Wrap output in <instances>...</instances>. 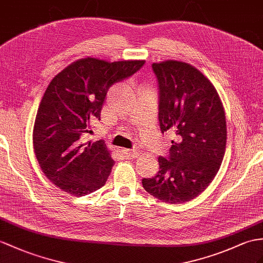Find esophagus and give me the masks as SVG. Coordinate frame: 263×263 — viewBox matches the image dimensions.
Returning <instances> with one entry per match:
<instances>
[{
    "label": "esophagus",
    "mask_w": 263,
    "mask_h": 263,
    "mask_svg": "<svg viewBox=\"0 0 263 263\" xmlns=\"http://www.w3.org/2000/svg\"><path fill=\"white\" fill-rule=\"evenodd\" d=\"M123 154L125 155V157H127L128 159H133V158H136L139 155V152L135 151V149H123Z\"/></svg>",
    "instance_id": "obj_1"
}]
</instances>
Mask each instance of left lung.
Wrapping results in <instances>:
<instances>
[{"label":"left lung","instance_id":"1","mask_svg":"<svg viewBox=\"0 0 263 263\" xmlns=\"http://www.w3.org/2000/svg\"><path fill=\"white\" fill-rule=\"evenodd\" d=\"M159 86L161 130L175 134L170 161L159 157L156 176L143 186L165 203L182 204L208 189L220 170L227 147V120L213 83L190 63H153Z\"/></svg>","mask_w":263,"mask_h":263}]
</instances>
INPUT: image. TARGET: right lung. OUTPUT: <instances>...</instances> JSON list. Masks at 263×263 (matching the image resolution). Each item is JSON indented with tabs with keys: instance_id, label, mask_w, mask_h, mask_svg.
<instances>
[{
	"instance_id": "right-lung-1",
	"label": "right lung",
	"mask_w": 263,
	"mask_h": 263,
	"mask_svg": "<svg viewBox=\"0 0 263 263\" xmlns=\"http://www.w3.org/2000/svg\"><path fill=\"white\" fill-rule=\"evenodd\" d=\"M145 60L79 59L53 77L37 108L33 148L40 167L55 186L74 196L104 186L114 159L105 142L81 143L82 133L100 119L108 89L142 68Z\"/></svg>"
}]
</instances>
